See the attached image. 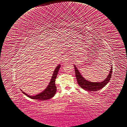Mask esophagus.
Listing matches in <instances>:
<instances>
[{
	"label": "esophagus",
	"mask_w": 127,
	"mask_h": 127,
	"mask_svg": "<svg viewBox=\"0 0 127 127\" xmlns=\"http://www.w3.org/2000/svg\"><path fill=\"white\" fill-rule=\"evenodd\" d=\"M68 59H69V58H68L67 56H66V57H65V58H64V60H65V61H66V60H68Z\"/></svg>",
	"instance_id": "34e87169"
}]
</instances>
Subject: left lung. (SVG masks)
<instances>
[{
	"label": "left lung",
	"instance_id": "8db88e82",
	"mask_svg": "<svg viewBox=\"0 0 127 127\" xmlns=\"http://www.w3.org/2000/svg\"><path fill=\"white\" fill-rule=\"evenodd\" d=\"M74 66L77 83L79 84L80 87L87 91H96L97 90H100L101 89L104 88V87H105L109 83L111 77L112 72V65H111V69H110V72L107 77H106V79L103 81L96 82H92L86 80L81 75V73L79 72V69H77L75 65H74Z\"/></svg>",
	"mask_w": 127,
	"mask_h": 127
}]
</instances>
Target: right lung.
<instances>
[{
    "label": "right lung",
    "mask_w": 127,
    "mask_h": 127,
    "mask_svg": "<svg viewBox=\"0 0 127 127\" xmlns=\"http://www.w3.org/2000/svg\"><path fill=\"white\" fill-rule=\"evenodd\" d=\"M61 67V65L59 64L58 66L55 67V70L53 72V75L52 76L51 81L49 83L48 85L46 88L44 90L40 93L37 94L35 95H30L26 93L23 91L22 90H20L22 92L26 95L27 96L29 97L31 99H35L39 101H45L48 99H50L51 98L54 96L56 92V87L55 85V80L56 76L58 75V73L59 71V69Z\"/></svg>",
    "instance_id": "obj_1"
}]
</instances>
